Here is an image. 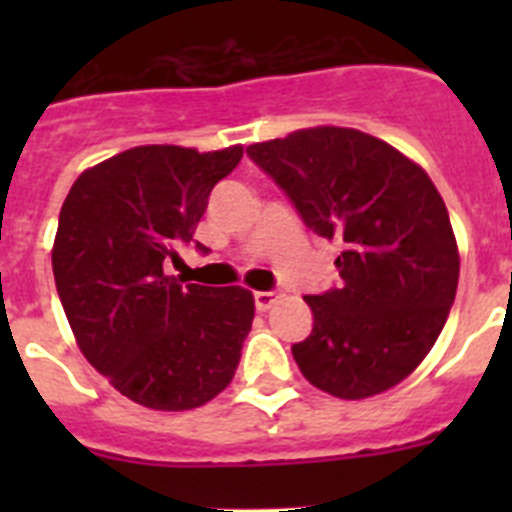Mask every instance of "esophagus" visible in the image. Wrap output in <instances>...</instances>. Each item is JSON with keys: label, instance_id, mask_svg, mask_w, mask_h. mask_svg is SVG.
<instances>
[{"label": "esophagus", "instance_id": "esophagus-1", "mask_svg": "<svg viewBox=\"0 0 512 512\" xmlns=\"http://www.w3.org/2000/svg\"><path fill=\"white\" fill-rule=\"evenodd\" d=\"M279 300V292H253V302H256V310L266 312L274 302Z\"/></svg>", "mask_w": 512, "mask_h": 512}]
</instances>
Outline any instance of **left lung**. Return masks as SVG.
<instances>
[{
  "instance_id": "8db88e82",
  "label": "left lung",
  "mask_w": 512,
  "mask_h": 512,
  "mask_svg": "<svg viewBox=\"0 0 512 512\" xmlns=\"http://www.w3.org/2000/svg\"><path fill=\"white\" fill-rule=\"evenodd\" d=\"M302 223L343 243L341 284L307 295L312 333L292 346L318 390L364 400L408 377L441 336L459 284L449 212L423 169L354 128L253 143Z\"/></svg>"
}]
</instances>
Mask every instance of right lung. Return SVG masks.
I'll return each mask as SVG.
<instances>
[{"label": "right lung", "instance_id": "obj_1", "mask_svg": "<svg viewBox=\"0 0 512 512\" xmlns=\"http://www.w3.org/2000/svg\"><path fill=\"white\" fill-rule=\"evenodd\" d=\"M241 158V146H138L84 171L63 202L53 243L63 312L89 364L138 405L200 408L241 361L251 292L164 274Z\"/></svg>", "mask_w": 512, "mask_h": 512}]
</instances>
